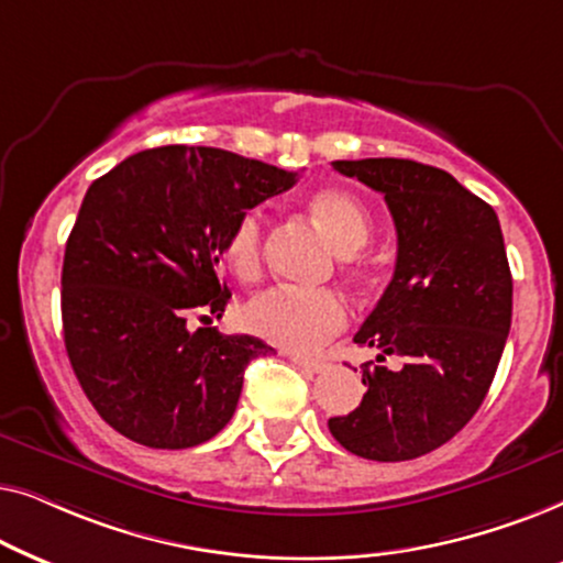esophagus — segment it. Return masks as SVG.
<instances>
[{
  "mask_svg": "<svg viewBox=\"0 0 563 563\" xmlns=\"http://www.w3.org/2000/svg\"><path fill=\"white\" fill-rule=\"evenodd\" d=\"M289 361L295 366H299L302 368V372H307V374H320V372H325V361H320V358H307V356H299V353H289Z\"/></svg>",
  "mask_w": 563,
  "mask_h": 563,
  "instance_id": "34e87169",
  "label": "esophagus"
}]
</instances>
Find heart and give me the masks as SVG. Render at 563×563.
I'll return each instance as SVG.
<instances>
[{"label":"heart","instance_id":"b5f03b06","mask_svg":"<svg viewBox=\"0 0 563 563\" xmlns=\"http://www.w3.org/2000/svg\"><path fill=\"white\" fill-rule=\"evenodd\" d=\"M310 212L341 256L358 253L372 238V214L345 189H320L310 197ZM222 261L238 282H256L264 266V214L249 210L230 225L222 241ZM249 333L287 351H312L345 325V302L330 289L274 287L243 307Z\"/></svg>","mask_w":563,"mask_h":563}]
</instances>
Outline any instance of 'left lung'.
I'll use <instances>...</instances> for the list:
<instances>
[{
    "instance_id": "1",
    "label": "left lung",
    "mask_w": 563,
    "mask_h": 563,
    "mask_svg": "<svg viewBox=\"0 0 563 563\" xmlns=\"http://www.w3.org/2000/svg\"><path fill=\"white\" fill-rule=\"evenodd\" d=\"M382 191L397 228L389 287L353 341L405 358L361 366L366 395L330 418L345 451L410 461L449 443L487 397L512 320V274L497 212L449 172L407 158L333 161Z\"/></svg>"
}]
</instances>
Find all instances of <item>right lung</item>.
Listing matches in <instances>:
<instances>
[{"instance_id": "1", "label": "right lung", "mask_w": 563, "mask_h": 563, "mask_svg": "<svg viewBox=\"0 0 563 563\" xmlns=\"http://www.w3.org/2000/svg\"><path fill=\"white\" fill-rule=\"evenodd\" d=\"M295 172L205 145L135 153L91 181L66 243L68 361L107 426L148 449H191L233 418L243 372L272 345L210 328L225 312L222 241ZM206 322L190 330V318Z\"/></svg>"}]
</instances>
